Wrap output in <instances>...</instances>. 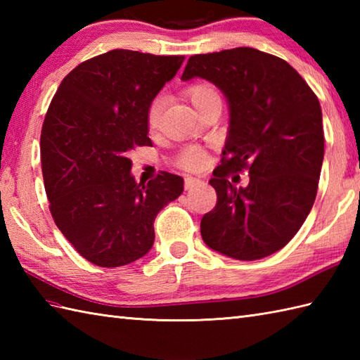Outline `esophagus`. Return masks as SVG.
Masks as SVG:
<instances>
[{"label":"esophagus","mask_w":360,"mask_h":360,"mask_svg":"<svg viewBox=\"0 0 360 360\" xmlns=\"http://www.w3.org/2000/svg\"><path fill=\"white\" fill-rule=\"evenodd\" d=\"M201 182V179L198 178H193V176H187V178L184 179V187L188 190V188H193L195 186H198Z\"/></svg>","instance_id":"esophagus-1"}]
</instances>
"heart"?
I'll return each instance as SVG.
<instances>
[{
	"label": "heart",
	"instance_id": "heart-1",
	"mask_svg": "<svg viewBox=\"0 0 360 360\" xmlns=\"http://www.w3.org/2000/svg\"><path fill=\"white\" fill-rule=\"evenodd\" d=\"M186 94L188 97V101L192 102V105L196 108V111H200L205 103L212 101V98L219 97L217 88L205 82L195 83V85L188 86ZM162 105H164L162 97L153 98V102L150 103L148 112H147V124L150 129H155L158 127L160 111H162ZM176 164H178L181 168H186V170H200V168L205 164V153L198 147H187L179 153L178 159H176Z\"/></svg>",
	"mask_w": 360,
	"mask_h": 360
}]
</instances>
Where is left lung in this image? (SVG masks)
I'll list each match as a JSON object with an SVG mask.
<instances>
[{
  "instance_id": "left-lung-1",
  "label": "left lung",
  "mask_w": 360,
  "mask_h": 360,
  "mask_svg": "<svg viewBox=\"0 0 360 360\" xmlns=\"http://www.w3.org/2000/svg\"><path fill=\"white\" fill-rule=\"evenodd\" d=\"M195 77L221 89L231 116L202 240L235 259L264 258L294 238L316 201L325 151L319 98L288 62L254 48L190 57L181 80ZM244 167L248 187L231 185L226 176Z\"/></svg>"
}]
</instances>
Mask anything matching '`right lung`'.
Segmentation results:
<instances>
[{
  "label": "right lung",
  "instance_id": "add662e5",
  "mask_svg": "<svg viewBox=\"0 0 360 360\" xmlns=\"http://www.w3.org/2000/svg\"><path fill=\"white\" fill-rule=\"evenodd\" d=\"M182 62L128 49L102 53L66 75L46 112L40 151L49 210L96 266L142 258L155 243L158 213L184 190V179L167 172L137 184L129 159L136 147H151L148 106Z\"/></svg>",
  "mask_w": 360,
  "mask_h": 360
}]
</instances>
